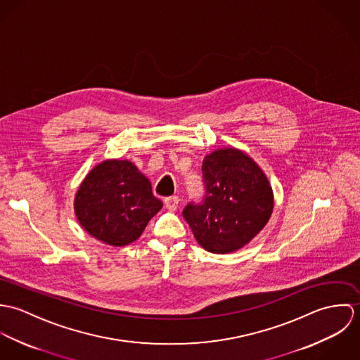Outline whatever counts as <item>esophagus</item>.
<instances>
[{"label":"esophagus","instance_id":"34e87169","mask_svg":"<svg viewBox=\"0 0 360 360\" xmlns=\"http://www.w3.org/2000/svg\"><path fill=\"white\" fill-rule=\"evenodd\" d=\"M165 206H166V209H169V210H176L177 209V206H179V202H180V200H179V197H176V195H173V197H167V198H165Z\"/></svg>","mask_w":360,"mask_h":360}]
</instances>
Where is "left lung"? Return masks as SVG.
Listing matches in <instances>:
<instances>
[{
	"mask_svg": "<svg viewBox=\"0 0 360 360\" xmlns=\"http://www.w3.org/2000/svg\"><path fill=\"white\" fill-rule=\"evenodd\" d=\"M204 197L183 209L194 237L206 251L227 254L248 244L273 210L271 187L248 155L217 150L202 162Z\"/></svg>",
	"mask_w": 360,
	"mask_h": 360,
	"instance_id": "1",
	"label": "left lung"
}]
</instances>
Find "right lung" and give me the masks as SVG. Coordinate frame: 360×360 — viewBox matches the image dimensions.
<instances>
[{
  "instance_id": "right-lung-1",
  "label": "right lung",
  "mask_w": 360,
  "mask_h": 360,
  "mask_svg": "<svg viewBox=\"0 0 360 360\" xmlns=\"http://www.w3.org/2000/svg\"><path fill=\"white\" fill-rule=\"evenodd\" d=\"M160 207L150 180L129 160H105L96 166L75 200L80 224L113 247L136 241Z\"/></svg>"
}]
</instances>
